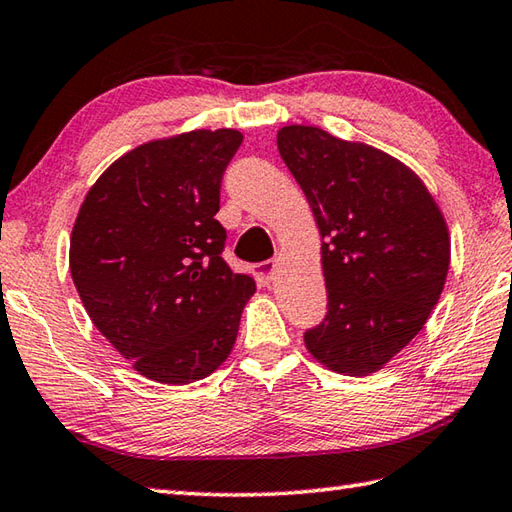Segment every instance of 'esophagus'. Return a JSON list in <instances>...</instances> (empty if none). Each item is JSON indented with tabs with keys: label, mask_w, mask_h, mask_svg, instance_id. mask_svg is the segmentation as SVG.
Listing matches in <instances>:
<instances>
[{
	"label": "esophagus",
	"mask_w": 512,
	"mask_h": 512,
	"mask_svg": "<svg viewBox=\"0 0 512 512\" xmlns=\"http://www.w3.org/2000/svg\"><path fill=\"white\" fill-rule=\"evenodd\" d=\"M275 268H277V262L275 259H268V262H262V264H255V277H257V282L262 284V286H268L270 284V279H273V275H275Z\"/></svg>",
	"instance_id": "34e87169"
}]
</instances>
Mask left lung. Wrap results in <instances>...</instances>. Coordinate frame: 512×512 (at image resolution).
I'll use <instances>...</instances> for the list:
<instances>
[{
  "mask_svg": "<svg viewBox=\"0 0 512 512\" xmlns=\"http://www.w3.org/2000/svg\"><path fill=\"white\" fill-rule=\"evenodd\" d=\"M322 235L328 315L304 344L339 375L382 370L424 328L450 266L444 213L415 170L317 126L277 133Z\"/></svg>",
  "mask_w": 512,
  "mask_h": 512,
  "instance_id": "1",
  "label": "left lung"
}]
</instances>
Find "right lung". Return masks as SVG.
Masks as SVG:
<instances>
[{"instance_id":"add662e5","label":"right lung","mask_w":512,"mask_h":512,"mask_svg":"<svg viewBox=\"0 0 512 512\" xmlns=\"http://www.w3.org/2000/svg\"><path fill=\"white\" fill-rule=\"evenodd\" d=\"M244 135L197 128L128 150L90 186L70 235L88 317L139 375L184 386L222 366L255 282L226 266L219 186Z\"/></svg>"}]
</instances>
